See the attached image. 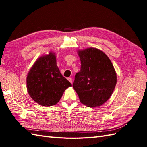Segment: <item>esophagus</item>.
Instances as JSON below:
<instances>
[{"label": "esophagus", "mask_w": 147, "mask_h": 147, "mask_svg": "<svg viewBox=\"0 0 147 147\" xmlns=\"http://www.w3.org/2000/svg\"><path fill=\"white\" fill-rule=\"evenodd\" d=\"M68 80L71 83V84L73 83V79H72L71 78H68Z\"/></svg>", "instance_id": "34e87169"}]
</instances>
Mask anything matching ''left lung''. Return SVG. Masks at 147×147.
Masks as SVG:
<instances>
[{
	"label": "left lung",
	"instance_id": "1",
	"mask_svg": "<svg viewBox=\"0 0 147 147\" xmlns=\"http://www.w3.org/2000/svg\"><path fill=\"white\" fill-rule=\"evenodd\" d=\"M78 54L81 65L73 87L84 105L100 106L109 99L115 87V69L108 57L96 48L79 51Z\"/></svg>",
	"mask_w": 147,
	"mask_h": 147
}]
</instances>
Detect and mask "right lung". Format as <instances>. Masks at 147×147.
<instances>
[{
  "instance_id": "add662e5",
  "label": "right lung",
  "mask_w": 147,
  "mask_h": 147,
  "mask_svg": "<svg viewBox=\"0 0 147 147\" xmlns=\"http://www.w3.org/2000/svg\"><path fill=\"white\" fill-rule=\"evenodd\" d=\"M71 86L63 77L56 63L55 55L41 57L29 71L27 77V88L32 99L44 106L56 105L65 90Z\"/></svg>"
}]
</instances>
